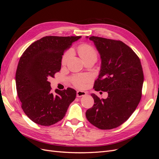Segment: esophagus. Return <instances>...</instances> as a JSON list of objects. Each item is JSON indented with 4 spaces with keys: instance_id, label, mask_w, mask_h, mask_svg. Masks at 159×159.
Returning <instances> with one entry per match:
<instances>
[{
    "instance_id": "34e87169",
    "label": "esophagus",
    "mask_w": 159,
    "mask_h": 159,
    "mask_svg": "<svg viewBox=\"0 0 159 159\" xmlns=\"http://www.w3.org/2000/svg\"><path fill=\"white\" fill-rule=\"evenodd\" d=\"M87 95V93L85 91H77V97L80 98L82 97V96H85Z\"/></svg>"
}]
</instances>
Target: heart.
Returning a JSON list of instances; mask_svg holds the SVG:
<instances>
[{"instance_id": "obj_1", "label": "heart", "mask_w": 159, "mask_h": 159, "mask_svg": "<svg viewBox=\"0 0 159 159\" xmlns=\"http://www.w3.org/2000/svg\"><path fill=\"white\" fill-rule=\"evenodd\" d=\"M77 51L79 56L85 62L88 61H96L98 58V53L93 46L88 44H82L77 48ZM72 52L71 50L66 51L61 57V64L66 65L71 58ZM71 82L74 86L78 88H83L85 84L90 80L88 75L80 74L75 75L71 78Z\"/></svg>"}]
</instances>
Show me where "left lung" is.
<instances>
[{
  "label": "left lung",
  "mask_w": 159,
  "mask_h": 159,
  "mask_svg": "<svg viewBox=\"0 0 159 159\" xmlns=\"http://www.w3.org/2000/svg\"><path fill=\"white\" fill-rule=\"evenodd\" d=\"M89 39L94 42L102 60L93 88L107 91L108 97L100 99L91 94L94 105L85 116L96 127L112 129L125 122L140 102L144 81L142 66L137 55L121 41L97 36Z\"/></svg>",
  "instance_id": "obj_1"
}]
</instances>
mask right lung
I'll use <instances>...</instances> for the list:
<instances>
[{
  "mask_svg": "<svg viewBox=\"0 0 159 159\" xmlns=\"http://www.w3.org/2000/svg\"><path fill=\"white\" fill-rule=\"evenodd\" d=\"M80 38L43 37L21 56L16 72L17 94L24 112L35 123L50 126L60 121L75 99L76 91L70 88L53 94L48 79L60 71L64 51Z\"/></svg>",
  "mask_w": 159,
  "mask_h": 159,
  "instance_id": "1",
  "label": "right lung"
}]
</instances>
